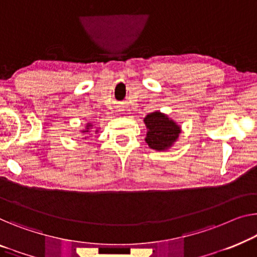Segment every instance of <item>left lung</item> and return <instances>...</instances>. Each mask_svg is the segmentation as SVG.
Segmentation results:
<instances>
[{
  "mask_svg": "<svg viewBox=\"0 0 257 257\" xmlns=\"http://www.w3.org/2000/svg\"><path fill=\"white\" fill-rule=\"evenodd\" d=\"M144 122L149 129L145 141L153 150H166L179 137V125L162 113L155 112L149 114L144 118Z\"/></svg>",
  "mask_w": 257,
  "mask_h": 257,
  "instance_id": "left-lung-1",
  "label": "left lung"
}]
</instances>
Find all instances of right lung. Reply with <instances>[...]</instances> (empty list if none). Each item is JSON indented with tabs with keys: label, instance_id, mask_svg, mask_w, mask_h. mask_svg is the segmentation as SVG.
<instances>
[{
	"label": "right lung",
	"instance_id": "obj_1",
	"mask_svg": "<svg viewBox=\"0 0 257 257\" xmlns=\"http://www.w3.org/2000/svg\"><path fill=\"white\" fill-rule=\"evenodd\" d=\"M86 127H87V129H89V127H91V124H90V123H87ZM87 129H86V130H84V132H87Z\"/></svg>",
	"mask_w": 257,
	"mask_h": 257
}]
</instances>
